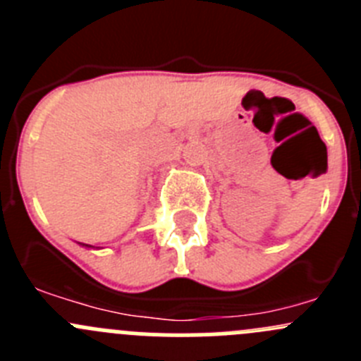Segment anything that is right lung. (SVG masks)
<instances>
[{
    "label": "right lung",
    "instance_id": "add662e5",
    "mask_svg": "<svg viewBox=\"0 0 361 361\" xmlns=\"http://www.w3.org/2000/svg\"><path fill=\"white\" fill-rule=\"evenodd\" d=\"M86 247H92V245H86Z\"/></svg>",
    "mask_w": 361,
    "mask_h": 361
}]
</instances>
